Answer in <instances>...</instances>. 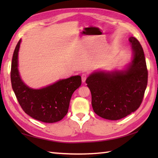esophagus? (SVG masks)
Returning a JSON list of instances; mask_svg holds the SVG:
<instances>
[{
	"mask_svg": "<svg viewBox=\"0 0 158 158\" xmlns=\"http://www.w3.org/2000/svg\"><path fill=\"white\" fill-rule=\"evenodd\" d=\"M87 77H88V75H87V73H82L81 74L82 82H85V81Z\"/></svg>",
	"mask_w": 158,
	"mask_h": 158,
	"instance_id": "1",
	"label": "esophagus"
}]
</instances>
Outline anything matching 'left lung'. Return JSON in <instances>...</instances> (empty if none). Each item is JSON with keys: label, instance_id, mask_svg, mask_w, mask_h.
I'll list each match as a JSON object with an SVG mask.
<instances>
[{"label": "left lung", "instance_id": "8db88e82", "mask_svg": "<svg viewBox=\"0 0 158 158\" xmlns=\"http://www.w3.org/2000/svg\"><path fill=\"white\" fill-rule=\"evenodd\" d=\"M133 52L132 62L124 70L96 72L86 79L92 94L94 111L109 120H118L139 108L147 85L148 71L141 45L129 39Z\"/></svg>", "mask_w": 158, "mask_h": 158}]
</instances>
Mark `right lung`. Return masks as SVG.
<instances>
[{
    "label": "right lung",
    "instance_id": "obj_1",
    "mask_svg": "<svg viewBox=\"0 0 158 158\" xmlns=\"http://www.w3.org/2000/svg\"><path fill=\"white\" fill-rule=\"evenodd\" d=\"M21 39L13 55L11 81L19 105L26 114L45 123L59 122L68 113L73 92L81 85L79 75L62 79L39 89L30 88L20 78L18 71V52Z\"/></svg>",
    "mask_w": 158,
    "mask_h": 158
}]
</instances>
